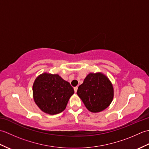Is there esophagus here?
Returning a JSON list of instances; mask_svg holds the SVG:
<instances>
[{"instance_id":"34e87169","label":"esophagus","mask_w":149,"mask_h":149,"mask_svg":"<svg viewBox=\"0 0 149 149\" xmlns=\"http://www.w3.org/2000/svg\"><path fill=\"white\" fill-rule=\"evenodd\" d=\"M77 89H78V87H77V86H76V87H74V91H75V93L77 92Z\"/></svg>"}]
</instances>
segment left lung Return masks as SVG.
<instances>
[{
	"label": "left lung",
	"instance_id": "obj_1",
	"mask_svg": "<svg viewBox=\"0 0 149 149\" xmlns=\"http://www.w3.org/2000/svg\"><path fill=\"white\" fill-rule=\"evenodd\" d=\"M77 94L90 111L98 113L110 105L114 90L111 81L102 73H90L78 87Z\"/></svg>",
	"mask_w": 149,
	"mask_h": 149
}]
</instances>
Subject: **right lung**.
<instances>
[{
    "label": "right lung",
    "mask_w": 149,
    "mask_h": 149,
    "mask_svg": "<svg viewBox=\"0 0 149 149\" xmlns=\"http://www.w3.org/2000/svg\"><path fill=\"white\" fill-rule=\"evenodd\" d=\"M33 93L34 102L42 111L56 115L65 109L74 90L58 74L43 73L34 81Z\"/></svg>",
    "instance_id": "add662e5"
}]
</instances>
